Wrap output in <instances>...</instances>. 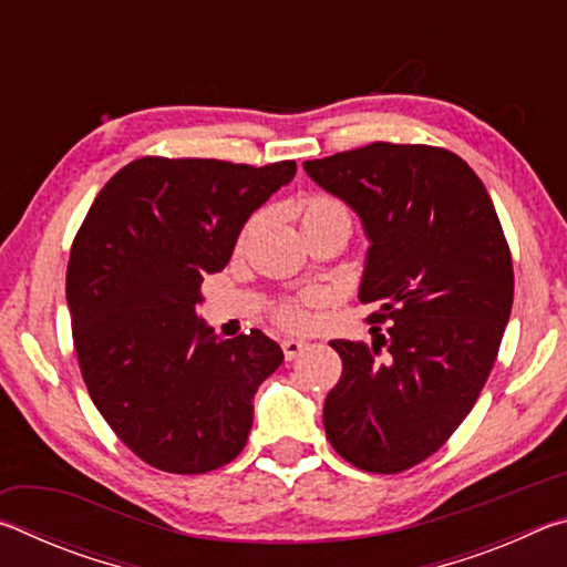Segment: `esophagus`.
I'll list each match as a JSON object with an SVG mask.
<instances>
[{"label": "esophagus", "instance_id": "esophagus-1", "mask_svg": "<svg viewBox=\"0 0 567 567\" xmlns=\"http://www.w3.org/2000/svg\"><path fill=\"white\" fill-rule=\"evenodd\" d=\"M302 350H307V342H302V340H282V352H285L287 360H295Z\"/></svg>", "mask_w": 567, "mask_h": 567}]
</instances>
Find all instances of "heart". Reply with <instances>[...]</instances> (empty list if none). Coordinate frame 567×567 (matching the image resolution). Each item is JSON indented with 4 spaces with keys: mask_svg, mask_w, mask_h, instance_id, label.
<instances>
[{
    "mask_svg": "<svg viewBox=\"0 0 567 567\" xmlns=\"http://www.w3.org/2000/svg\"><path fill=\"white\" fill-rule=\"evenodd\" d=\"M300 213H302V219L334 215V217H342V219H348V223H350L348 207H344L340 199L328 197V195L305 197L302 205H300ZM275 315H277V322L285 324V328H302V324H307V312H305L302 302H282L280 307H277Z\"/></svg>",
    "mask_w": 567,
    "mask_h": 567,
    "instance_id": "heart-1",
    "label": "heart"
}]
</instances>
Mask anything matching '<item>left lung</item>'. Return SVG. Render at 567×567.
Returning a JSON list of instances; mask_svg holds the SVG:
<instances>
[{"label": "left lung", "instance_id": "8db88e82", "mask_svg": "<svg viewBox=\"0 0 567 567\" xmlns=\"http://www.w3.org/2000/svg\"><path fill=\"white\" fill-rule=\"evenodd\" d=\"M305 172L360 215V302L378 307L372 344L330 342L342 375L324 433L354 467L402 473L447 443L491 375L513 307L511 247L485 185L450 150L372 142Z\"/></svg>", "mask_w": 567, "mask_h": 567}]
</instances>
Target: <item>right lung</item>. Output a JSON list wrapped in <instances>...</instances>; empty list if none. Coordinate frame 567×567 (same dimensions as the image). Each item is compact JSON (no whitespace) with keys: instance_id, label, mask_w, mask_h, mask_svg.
<instances>
[{"instance_id":"obj_1","label":"right lung","mask_w":567,"mask_h":567,"mask_svg":"<svg viewBox=\"0 0 567 567\" xmlns=\"http://www.w3.org/2000/svg\"><path fill=\"white\" fill-rule=\"evenodd\" d=\"M295 169L140 157L102 187L74 237L66 305L84 385L152 467L199 475L243 453L252 398L282 350L260 330L217 338L197 318L199 287Z\"/></svg>"}]
</instances>
